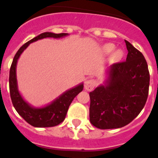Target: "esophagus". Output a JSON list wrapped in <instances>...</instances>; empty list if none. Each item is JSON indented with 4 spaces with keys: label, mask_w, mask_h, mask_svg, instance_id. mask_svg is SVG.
Returning a JSON list of instances; mask_svg holds the SVG:
<instances>
[{
    "label": "esophagus",
    "mask_w": 158,
    "mask_h": 158,
    "mask_svg": "<svg viewBox=\"0 0 158 158\" xmlns=\"http://www.w3.org/2000/svg\"><path fill=\"white\" fill-rule=\"evenodd\" d=\"M95 85H96V82H95V81L92 80V79H88L85 82V89L87 91H92L94 89Z\"/></svg>",
    "instance_id": "1"
}]
</instances>
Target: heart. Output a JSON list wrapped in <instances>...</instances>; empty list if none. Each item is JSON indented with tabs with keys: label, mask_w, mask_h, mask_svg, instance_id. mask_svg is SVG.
<instances>
[{
	"label": "heart",
	"mask_w": 158,
	"mask_h": 158,
	"mask_svg": "<svg viewBox=\"0 0 158 158\" xmlns=\"http://www.w3.org/2000/svg\"><path fill=\"white\" fill-rule=\"evenodd\" d=\"M114 48H115V47H114V45H112V44H107V45H105L104 47V50L106 53L111 52V51L114 50ZM119 55H120V51H115V54H114V56H115V58H118Z\"/></svg>",
	"instance_id": "obj_1"
}]
</instances>
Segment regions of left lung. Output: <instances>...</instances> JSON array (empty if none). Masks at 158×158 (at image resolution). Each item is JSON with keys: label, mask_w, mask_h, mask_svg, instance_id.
Returning a JSON list of instances; mask_svg holds the SVG:
<instances>
[{"label": "left lung", "mask_w": 158, "mask_h": 158, "mask_svg": "<svg viewBox=\"0 0 158 158\" xmlns=\"http://www.w3.org/2000/svg\"><path fill=\"white\" fill-rule=\"evenodd\" d=\"M128 54L125 62L111 65L104 85L89 93V119L99 129L126 126L146 104L150 73L143 54L125 40Z\"/></svg>", "instance_id": "8db88e82"}]
</instances>
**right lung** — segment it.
<instances>
[{
  "instance_id": "add662e5",
  "label": "right lung",
  "mask_w": 158,
  "mask_h": 158,
  "mask_svg": "<svg viewBox=\"0 0 158 158\" xmlns=\"http://www.w3.org/2000/svg\"><path fill=\"white\" fill-rule=\"evenodd\" d=\"M67 33L55 34L52 32H44L23 44L14 57L9 72V91L15 109L27 123L35 127H51L63 122L69 107L75 96L83 90V83L69 89L53 100L51 104L42 107H35L25 101L19 93L16 79V64L19 56L31 43L45 38L60 39L67 36Z\"/></svg>"
}]
</instances>
